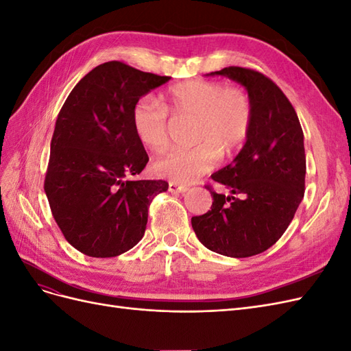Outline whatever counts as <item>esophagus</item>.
Returning a JSON list of instances; mask_svg holds the SVG:
<instances>
[{"label":"esophagus","instance_id":"1","mask_svg":"<svg viewBox=\"0 0 351 351\" xmlns=\"http://www.w3.org/2000/svg\"><path fill=\"white\" fill-rule=\"evenodd\" d=\"M168 190L171 193H186L187 190H189V187H186V186H180V184H177V183H169L168 184Z\"/></svg>","mask_w":351,"mask_h":351}]
</instances>
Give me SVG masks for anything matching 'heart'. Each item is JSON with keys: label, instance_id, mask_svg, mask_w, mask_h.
<instances>
[{"label": "heart", "instance_id": "heart-1", "mask_svg": "<svg viewBox=\"0 0 351 351\" xmlns=\"http://www.w3.org/2000/svg\"><path fill=\"white\" fill-rule=\"evenodd\" d=\"M169 114L173 119L196 117L192 149H174L156 158L152 173L173 183L187 184L210 171L221 152L232 155L247 141L253 108L241 89L224 83L186 80L169 88L161 104L151 97L141 98L132 111L134 134L147 149L159 152L169 142Z\"/></svg>", "mask_w": 351, "mask_h": 351}]
</instances>
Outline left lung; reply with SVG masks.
I'll return each mask as SVG.
<instances>
[{"label":"left lung","mask_w":351,"mask_h":351,"mask_svg":"<svg viewBox=\"0 0 351 351\" xmlns=\"http://www.w3.org/2000/svg\"><path fill=\"white\" fill-rule=\"evenodd\" d=\"M206 76L240 83L252 102L247 141L232 162L210 177L230 195L209 192L210 209L192 218L199 241L230 258H249L284 234L304 195V136L293 105L262 73L226 67Z\"/></svg>","instance_id":"left-lung-1"}]
</instances>
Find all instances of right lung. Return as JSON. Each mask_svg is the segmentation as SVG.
<instances>
[{"label":"right lung","mask_w":351,"mask_h":351,"mask_svg":"<svg viewBox=\"0 0 351 351\" xmlns=\"http://www.w3.org/2000/svg\"><path fill=\"white\" fill-rule=\"evenodd\" d=\"M171 77L120 61L89 71L70 92L51 141L45 193L74 249L92 258L130 250L164 180H132L149 161L132 127L134 104Z\"/></svg>","instance_id":"obj_1"}]
</instances>
